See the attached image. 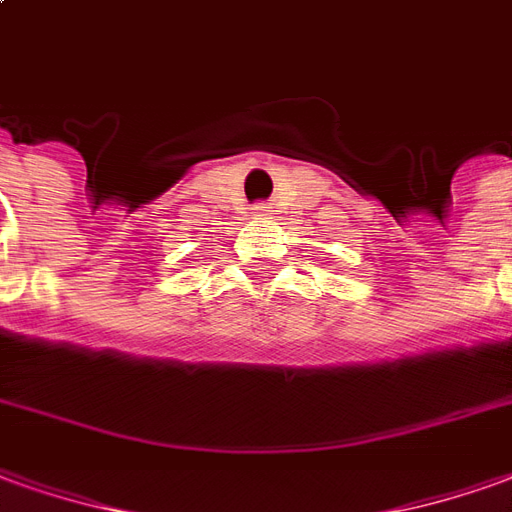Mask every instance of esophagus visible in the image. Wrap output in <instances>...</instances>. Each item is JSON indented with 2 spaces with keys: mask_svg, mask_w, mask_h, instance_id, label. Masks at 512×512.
I'll return each instance as SVG.
<instances>
[{
  "mask_svg": "<svg viewBox=\"0 0 512 512\" xmlns=\"http://www.w3.org/2000/svg\"><path fill=\"white\" fill-rule=\"evenodd\" d=\"M252 210H255V219H271V213H274V210H271L268 205H263V202L252 207Z\"/></svg>",
  "mask_w": 512,
  "mask_h": 512,
  "instance_id": "1",
  "label": "esophagus"
}]
</instances>
